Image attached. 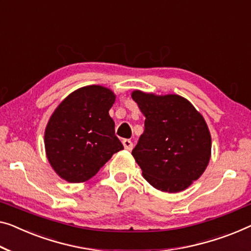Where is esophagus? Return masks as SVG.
I'll list each match as a JSON object with an SVG mask.
<instances>
[{
    "label": "esophagus",
    "mask_w": 251,
    "mask_h": 251,
    "mask_svg": "<svg viewBox=\"0 0 251 251\" xmlns=\"http://www.w3.org/2000/svg\"><path fill=\"white\" fill-rule=\"evenodd\" d=\"M123 145H124V148L127 151H132L133 142L130 140H123Z\"/></svg>",
    "instance_id": "esophagus-1"
}]
</instances>
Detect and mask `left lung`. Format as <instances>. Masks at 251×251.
<instances>
[{"label":"left lung","mask_w":251,"mask_h":251,"mask_svg":"<svg viewBox=\"0 0 251 251\" xmlns=\"http://www.w3.org/2000/svg\"><path fill=\"white\" fill-rule=\"evenodd\" d=\"M145 116L144 133L132 151L150 185L178 193L197 180L211 156V135L201 115L177 95L132 93Z\"/></svg>","instance_id":"obj_1"}]
</instances>
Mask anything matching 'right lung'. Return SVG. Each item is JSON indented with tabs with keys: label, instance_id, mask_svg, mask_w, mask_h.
I'll list each match as a JSON object with an SVG mask.
<instances>
[{
	"label": "right lung",
	"instance_id": "1",
	"mask_svg": "<svg viewBox=\"0 0 251 251\" xmlns=\"http://www.w3.org/2000/svg\"><path fill=\"white\" fill-rule=\"evenodd\" d=\"M115 95L100 85H89L67 97L48 122L45 148L48 161L63 179L82 182L124 149L115 135L109 109Z\"/></svg>",
	"mask_w": 251,
	"mask_h": 251
}]
</instances>
